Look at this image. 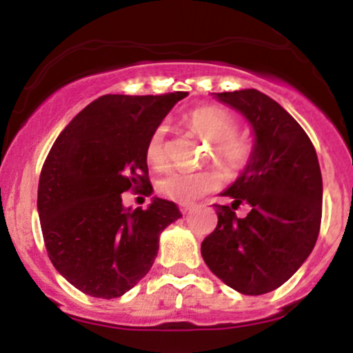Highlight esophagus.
<instances>
[{
  "label": "esophagus",
  "instance_id": "34e87169",
  "mask_svg": "<svg viewBox=\"0 0 353 353\" xmlns=\"http://www.w3.org/2000/svg\"><path fill=\"white\" fill-rule=\"evenodd\" d=\"M191 208H193V205H191V203H181V205H179L181 213H188V212H191Z\"/></svg>",
  "mask_w": 353,
  "mask_h": 353
}]
</instances>
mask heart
<instances>
[{
	"mask_svg": "<svg viewBox=\"0 0 353 353\" xmlns=\"http://www.w3.org/2000/svg\"><path fill=\"white\" fill-rule=\"evenodd\" d=\"M184 123L190 130L205 140L212 141L216 160L229 172H241L254 157V141L244 133H237V117L219 105H198L184 114ZM167 126L159 124L148 137L145 145V159L150 165L162 167L167 160ZM220 176L215 170L169 169L155 181V190L160 196L177 203H191L203 194L215 190Z\"/></svg>",
	"mask_w": 353,
	"mask_h": 353,
	"instance_id": "1",
	"label": "heart"
}]
</instances>
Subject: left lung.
<instances>
[{
	"label": "left lung",
	"mask_w": 353,
	"mask_h": 353,
	"mask_svg": "<svg viewBox=\"0 0 353 353\" xmlns=\"http://www.w3.org/2000/svg\"><path fill=\"white\" fill-rule=\"evenodd\" d=\"M241 110L256 133L254 157L215 205V230L201 243L208 268L234 290L261 295L287 282L311 254L323 213V177L314 145L279 102L254 88L215 94ZM248 202L244 219L235 215Z\"/></svg>",
	"instance_id": "obj_1"
}]
</instances>
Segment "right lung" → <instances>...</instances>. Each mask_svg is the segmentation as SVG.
I'll list each match as a JSON object with an SVG mask.
<instances>
[{
    "instance_id": "right-lung-1",
    "label": "right lung",
    "mask_w": 353,
    "mask_h": 353,
    "mask_svg": "<svg viewBox=\"0 0 353 353\" xmlns=\"http://www.w3.org/2000/svg\"><path fill=\"white\" fill-rule=\"evenodd\" d=\"M188 92L102 95L71 119L41 170L37 210L48 256L83 294L121 297L148 273L159 237L181 216L155 198L124 210L123 193L150 194L145 145Z\"/></svg>"
}]
</instances>
